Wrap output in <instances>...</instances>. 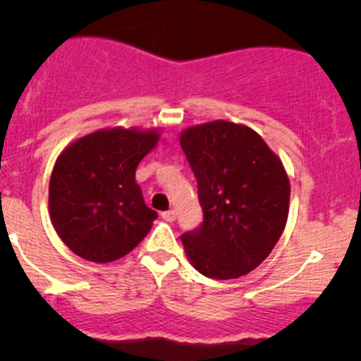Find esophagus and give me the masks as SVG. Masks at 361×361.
I'll list each match as a JSON object with an SVG mask.
<instances>
[{
    "label": "esophagus",
    "instance_id": "esophagus-1",
    "mask_svg": "<svg viewBox=\"0 0 361 361\" xmlns=\"http://www.w3.org/2000/svg\"><path fill=\"white\" fill-rule=\"evenodd\" d=\"M160 216H162L166 221H174V220H176V211H174V209L164 211V213L160 214Z\"/></svg>",
    "mask_w": 361,
    "mask_h": 361
}]
</instances>
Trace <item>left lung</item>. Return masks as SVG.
<instances>
[{
  "label": "left lung",
  "mask_w": 361,
  "mask_h": 361,
  "mask_svg": "<svg viewBox=\"0 0 361 361\" xmlns=\"http://www.w3.org/2000/svg\"><path fill=\"white\" fill-rule=\"evenodd\" d=\"M180 143L202 207L201 225L181 234L188 258L207 278L248 274L285 231L290 181L281 160L253 129L225 120L190 127Z\"/></svg>",
  "instance_id": "1"
}]
</instances>
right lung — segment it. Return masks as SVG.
<instances>
[{"label":"right lung","mask_w":361,"mask_h":361,"mask_svg":"<svg viewBox=\"0 0 361 361\" xmlns=\"http://www.w3.org/2000/svg\"><path fill=\"white\" fill-rule=\"evenodd\" d=\"M155 130L106 129L59 155L49 185L50 218L73 253L106 264L143 241L157 218L145 204L136 167L157 145Z\"/></svg>","instance_id":"right-lung-1"}]
</instances>
